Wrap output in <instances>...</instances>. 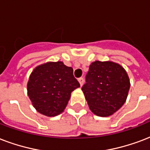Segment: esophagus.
<instances>
[{
    "label": "esophagus",
    "mask_w": 150,
    "mask_h": 150,
    "mask_svg": "<svg viewBox=\"0 0 150 150\" xmlns=\"http://www.w3.org/2000/svg\"><path fill=\"white\" fill-rule=\"evenodd\" d=\"M79 82L80 83V86H82L83 85V83H84V79H83V77H81L79 79Z\"/></svg>",
    "instance_id": "34e87169"
}]
</instances>
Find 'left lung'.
<instances>
[{
	"mask_svg": "<svg viewBox=\"0 0 150 150\" xmlns=\"http://www.w3.org/2000/svg\"><path fill=\"white\" fill-rule=\"evenodd\" d=\"M130 80L123 67L111 61L90 65L82 90L92 112L98 116L112 115L127 98Z\"/></svg>",
	"mask_w": 150,
	"mask_h": 150,
	"instance_id": "8db88e82",
	"label": "left lung"
}]
</instances>
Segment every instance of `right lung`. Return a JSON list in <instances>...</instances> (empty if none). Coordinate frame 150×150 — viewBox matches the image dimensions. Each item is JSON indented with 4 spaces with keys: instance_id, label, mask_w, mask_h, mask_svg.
I'll return each mask as SVG.
<instances>
[{
    "instance_id": "add662e5",
    "label": "right lung",
    "mask_w": 150,
    "mask_h": 150,
    "mask_svg": "<svg viewBox=\"0 0 150 150\" xmlns=\"http://www.w3.org/2000/svg\"><path fill=\"white\" fill-rule=\"evenodd\" d=\"M80 84L72 67L61 61L38 66L30 76L27 93L36 110L42 115L55 116L66 108L71 93Z\"/></svg>"
}]
</instances>
